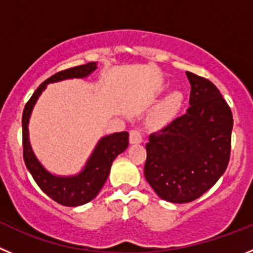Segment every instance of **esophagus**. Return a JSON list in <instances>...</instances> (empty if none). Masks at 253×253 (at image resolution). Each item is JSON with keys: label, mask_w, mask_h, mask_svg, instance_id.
Returning a JSON list of instances; mask_svg holds the SVG:
<instances>
[{"label": "esophagus", "mask_w": 253, "mask_h": 253, "mask_svg": "<svg viewBox=\"0 0 253 253\" xmlns=\"http://www.w3.org/2000/svg\"><path fill=\"white\" fill-rule=\"evenodd\" d=\"M142 140L143 137L140 130L134 129V130H131L130 133H129V142H130V144H139V143H142Z\"/></svg>", "instance_id": "esophagus-1"}]
</instances>
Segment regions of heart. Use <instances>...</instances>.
<instances>
[{
    "mask_svg": "<svg viewBox=\"0 0 253 253\" xmlns=\"http://www.w3.org/2000/svg\"><path fill=\"white\" fill-rule=\"evenodd\" d=\"M184 104V95L180 91H172L166 95L157 105L153 114V124L163 126L169 124L178 114Z\"/></svg>",
    "mask_w": 253,
    "mask_h": 253,
    "instance_id": "1",
    "label": "heart"
}]
</instances>
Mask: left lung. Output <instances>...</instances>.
Masks as SVG:
<instances>
[{
  "instance_id": "8db88e82",
  "label": "left lung",
  "mask_w": 253,
  "mask_h": 253,
  "mask_svg": "<svg viewBox=\"0 0 253 253\" xmlns=\"http://www.w3.org/2000/svg\"><path fill=\"white\" fill-rule=\"evenodd\" d=\"M190 107L146 144L144 176L163 200L176 204L200 198L224 173L231 156L233 115L209 80L186 72Z\"/></svg>"
}]
</instances>
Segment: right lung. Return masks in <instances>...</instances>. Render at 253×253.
<instances>
[{
    "label": "right lung",
    "mask_w": 253,
    "mask_h": 253,
    "mask_svg": "<svg viewBox=\"0 0 253 253\" xmlns=\"http://www.w3.org/2000/svg\"><path fill=\"white\" fill-rule=\"evenodd\" d=\"M96 68L97 63L90 62L53 75L38 87L22 113V148L26 169H29L38 186L43 190V193L64 207H80L96 198L109 177L114 160L128 148L129 133L120 131L102 137L93 148L81 172L72 176H58L49 172L42 165L31 148L29 139V120L39 96L49 84L72 78H84L95 72Z\"/></svg>",
    "instance_id": "right-lung-1"
}]
</instances>
